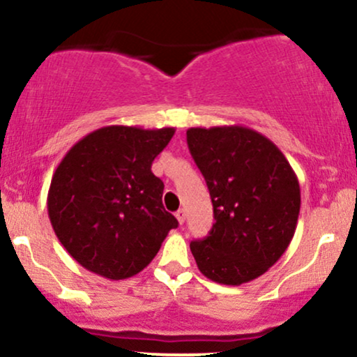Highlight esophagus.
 I'll list each match as a JSON object with an SVG mask.
<instances>
[{
    "mask_svg": "<svg viewBox=\"0 0 357 357\" xmlns=\"http://www.w3.org/2000/svg\"><path fill=\"white\" fill-rule=\"evenodd\" d=\"M176 218H178L179 225H183L184 220H186V211H184V210H178V211H176Z\"/></svg>",
    "mask_w": 357,
    "mask_h": 357,
    "instance_id": "34e87169",
    "label": "esophagus"
}]
</instances>
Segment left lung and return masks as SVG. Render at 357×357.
Wrapping results in <instances>:
<instances>
[{"label": "left lung", "instance_id": "left-lung-1", "mask_svg": "<svg viewBox=\"0 0 357 357\" xmlns=\"http://www.w3.org/2000/svg\"><path fill=\"white\" fill-rule=\"evenodd\" d=\"M186 139L215 215L206 238L190 245L196 265L218 284H247L264 275L294 238L297 176L282 151L248 127H191Z\"/></svg>", "mask_w": 357, "mask_h": 357}]
</instances>
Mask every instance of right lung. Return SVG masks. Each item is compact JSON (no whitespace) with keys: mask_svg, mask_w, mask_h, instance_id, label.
Masks as SVG:
<instances>
[{"mask_svg":"<svg viewBox=\"0 0 357 357\" xmlns=\"http://www.w3.org/2000/svg\"><path fill=\"white\" fill-rule=\"evenodd\" d=\"M174 127L107 126L70 147L53 173L47 206L56 238L89 272L124 280L144 270L178 220L162 206L155 155Z\"/></svg>","mask_w":357,"mask_h":357,"instance_id":"add662e5","label":"right lung"}]
</instances>
